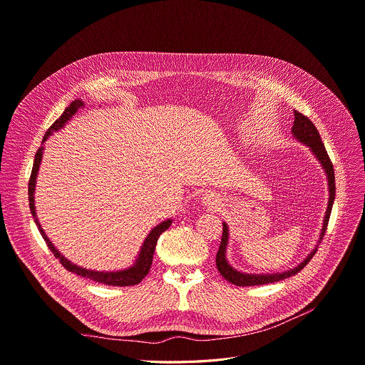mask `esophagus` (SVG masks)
Returning <instances> with one entry per match:
<instances>
[{
	"instance_id": "34e87169",
	"label": "esophagus",
	"mask_w": 365,
	"mask_h": 365,
	"mask_svg": "<svg viewBox=\"0 0 365 365\" xmlns=\"http://www.w3.org/2000/svg\"><path fill=\"white\" fill-rule=\"evenodd\" d=\"M210 202H211V201H210ZM211 205H217V204H215V201H212V202H211Z\"/></svg>"
}]
</instances>
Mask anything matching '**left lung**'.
Listing matches in <instances>:
<instances>
[{"label":"left lung","instance_id":"8db88e82","mask_svg":"<svg viewBox=\"0 0 365 365\" xmlns=\"http://www.w3.org/2000/svg\"><path fill=\"white\" fill-rule=\"evenodd\" d=\"M292 134L297 140H300L302 143L307 144L313 154L317 157V160L322 163L323 169L327 175V182H329V204H327V210H326V215H324V221H323V228H322V235L320 239H323L326 228L329 224V217L330 212H332V205L335 201V172H334V164L330 161L327 151L322 143L320 134L317 128L314 126V123L304 116L303 113H300L298 110H294V125H292ZM227 240H228V228L227 224H222V236H221V243L217 252V257H215V263H217V269L220 271V274L224 277V279H227L228 282L235 284L237 287H252V285H263V284H272V282H278L282 281L285 278H289L292 275H295L297 272H300L306 264L312 260V257L314 256V253L317 252V249H314L304 262H302L298 264L297 268L288 271V272H282V274H272V275H249V274H242L237 272L236 269H233L228 264L227 259H225V247H227Z\"/></svg>","mask_w":365,"mask_h":365}]
</instances>
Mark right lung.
I'll use <instances>...</instances> for the list:
<instances>
[{
    "label": "right lung",
    "mask_w": 365,
    "mask_h": 365,
    "mask_svg": "<svg viewBox=\"0 0 365 365\" xmlns=\"http://www.w3.org/2000/svg\"><path fill=\"white\" fill-rule=\"evenodd\" d=\"M83 108V102L81 101H74L67 109L63 110V113L51 125V128L46 130V134L43 137V141L52 134L53 130H58L59 128H62L65 125V122H68L70 118L73 115L77 113V110ZM42 154H43V148H39L36 151V155H35V161H33V169H31V175H30V179H29V205H30V212L31 215L35 217V222L38 224V228L41 231V235L43 237V240L46 242L48 247L51 249V252L53 253V256L56 259H59L62 267L73 272V274H77L83 278H88V279H93L96 282H101V284H106V285H113V287H129V285H137L140 284L145 277L147 274L150 272L151 269V263H153V256H154V250H155V245H157V240L160 237L161 233H164L165 230H168L170 225H172V220H168L164 221L161 224H158L154 230H151V233L148 235V237L145 239L143 247H141V253H140V257L138 260L135 262V264L129 269H125V271H119V272H97V271H90V269H84V268H80L77 267V264L71 263L70 260L65 259L53 246L52 243L49 242V239L46 237L45 231L42 230L41 224L38 222V218H36V212H35V185H36V176H38V170H39V164H41V160H42Z\"/></svg>",
    "instance_id": "right-lung-1"
}]
</instances>
